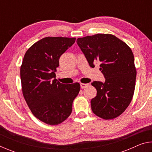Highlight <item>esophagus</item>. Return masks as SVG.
<instances>
[{
  "instance_id": "obj_1",
  "label": "esophagus",
  "mask_w": 152,
  "mask_h": 152,
  "mask_svg": "<svg viewBox=\"0 0 152 152\" xmlns=\"http://www.w3.org/2000/svg\"><path fill=\"white\" fill-rule=\"evenodd\" d=\"M88 84H84V83H81L80 84V87L82 88H86L87 86H88Z\"/></svg>"
}]
</instances>
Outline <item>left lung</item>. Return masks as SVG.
Returning a JSON list of instances; mask_svg holds the SVG:
<instances>
[{
    "instance_id": "obj_1",
    "label": "left lung",
    "mask_w": 152,
    "mask_h": 152,
    "mask_svg": "<svg viewBox=\"0 0 152 152\" xmlns=\"http://www.w3.org/2000/svg\"><path fill=\"white\" fill-rule=\"evenodd\" d=\"M80 48L91 67L100 63L104 82L94 81L96 96L91 101L96 116L113 119L125 111L134 94L136 68L131 48L112 34L98 33L77 39Z\"/></svg>"
}]
</instances>
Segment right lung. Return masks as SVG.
<instances>
[{"label": "right lung", "mask_w": 152, "mask_h": 152, "mask_svg": "<svg viewBox=\"0 0 152 152\" xmlns=\"http://www.w3.org/2000/svg\"><path fill=\"white\" fill-rule=\"evenodd\" d=\"M75 37H46L28 49L20 66L23 95L33 115L41 121L57 125L70 116L78 82L64 84L55 78L60 56L75 42Z\"/></svg>", "instance_id": "1"}]
</instances>
